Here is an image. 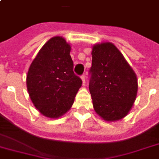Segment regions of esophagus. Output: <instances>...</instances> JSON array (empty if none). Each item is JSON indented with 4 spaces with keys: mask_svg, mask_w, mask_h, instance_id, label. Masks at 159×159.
Returning <instances> with one entry per match:
<instances>
[{
    "mask_svg": "<svg viewBox=\"0 0 159 159\" xmlns=\"http://www.w3.org/2000/svg\"><path fill=\"white\" fill-rule=\"evenodd\" d=\"M81 79H82V81H83V85H84V84H85V76H81Z\"/></svg>",
    "mask_w": 159,
    "mask_h": 159,
    "instance_id": "obj_1",
    "label": "esophagus"
}]
</instances>
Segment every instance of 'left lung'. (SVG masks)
<instances>
[{
    "instance_id": "1",
    "label": "left lung",
    "mask_w": 159,
    "mask_h": 159,
    "mask_svg": "<svg viewBox=\"0 0 159 159\" xmlns=\"http://www.w3.org/2000/svg\"><path fill=\"white\" fill-rule=\"evenodd\" d=\"M91 54L89 92L93 109L107 122L123 119L136 99V74L111 42L94 44Z\"/></svg>"
}]
</instances>
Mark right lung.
Instances as JSON below:
<instances>
[{
	"instance_id": "add662e5",
	"label": "right lung",
	"mask_w": 159,
	"mask_h": 159,
	"mask_svg": "<svg viewBox=\"0 0 159 159\" xmlns=\"http://www.w3.org/2000/svg\"><path fill=\"white\" fill-rule=\"evenodd\" d=\"M70 49L64 37H52L40 49L26 76L30 100L48 118H59L70 109L83 83L73 72Z\"/></svg>"
}]
</instances>
